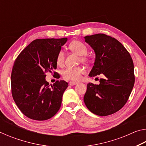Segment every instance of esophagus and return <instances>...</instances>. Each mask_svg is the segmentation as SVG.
Instances as JSON below:
<instances>
[{"label":"esophagus","mask_w":146,"mask_h":146,"mask_svg":"<svg viewBox=\"0 0 146 146\" xmlns=\"http://www.w3.org/2000/svg\"><path fill=\"white\" fill-rule=\"evenodd\" d=\"M77 84V82H70V83H69V84H70V86H74L75 85Z\"/></svg>","instance_id":"obj_1"}]
</instances>
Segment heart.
I'll list each match as a JSON object with an SVG mask.
<instances>
[{
	"label": "heart",
	"instance_id": "obj_1",
	"mask_svg": "<svg viewBox=\"0 0 146 146\" xmlns=\"http://www.w3.org/2000/svg\"><path fill=\"white\" fill-rule=\"evenodd\" d=\"M69 48L71 51L78 55H80L82 60H86L88 59L87 53L88 48L84 43L80 40H74L70 44ZM56 62L57 65L62 66L64 62V53L62 50L58 51L56 55ZM85 73V70L82 67H68L62 72L63 78L65 80H70L72 82H77L80 80L82 75Z\"/></svg>",
	"mask_w": 146,
	"mask_h": 146
}]
</instances>
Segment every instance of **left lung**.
Returning a JSON list of instances; mask_svg holds the SVG:
<instances>
[{
  "label": "left lung",
  "mask_w": 146,
  "mask_h": 146,
  "mask_svg": "<svg viewBox=\"0 0 146 146\" xmlns=\"http://www.w3.org/2000/svg\"><path fill=\"white\" fill-rule=\"evenodd\" d=\"M95 52L90 76L102 73L98 85L88 84L84 101L89 110L98 116H108L125 104L135 84L134 65L129 53L117 39L98 33L85 36Z\"/></svg>",
  "instance_id": "left-lung-1"
}]
</instances>
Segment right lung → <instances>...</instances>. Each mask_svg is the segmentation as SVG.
I'll return each mask as SVG.
<instances>
[{
    "label": "right lung",
    "instance_id": "1",
    "mask_svg": "<svg viewBox=\"0 0 146 146\" xmlns=\"http://www.w3.org/2000/svg\"><path fill=\"white\" fill-rule=\"evenodd\" d=\"M67 40V38L36 39L15 60L11 75L12 97L21 112L31 119H49L60 108L68 84L56 80L50 86L45 74L53 72L56 78H60L54 71L56 58Z\"/></svg>",
    "mask_w": 146,
    "mask_h": 146
}]
</instances>
